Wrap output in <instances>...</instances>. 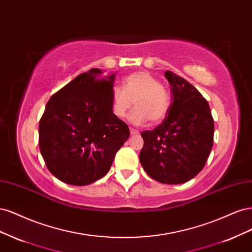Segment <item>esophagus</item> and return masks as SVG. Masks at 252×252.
<instances>
[{"label": "esophagus", "instance_id": "esophagus-1", "mask_svg": "<svg viewBox=\"0 0 252 252\" xmlns=\"http://www.w3.org/2000/svg\"><path fill=\"white\" fill-rule=\"evenodd\" d=\"M130 134L131 135L139 134V130H136V129H134V128H130Z\"/></svg>", "mask_w": 252, "mask_h": 252}]
</instances>
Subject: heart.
Segmentation results:
<instances>
[{
	"label": "heart",
	"mask_w": 252,
	"mask_h": 252,
	"mask_svg": "<svg viewBox=\"0 0 252 252\" xmlns=\"http://www.w3.org/2000/svg\"><path fill=\"white\" fill-rule=\"evenodd\" d=\"M134 104L136 108L130 116L133 124H144L149 119L158 123L169 111L170 96L155 75L136 71L124 79L123 88L114 87L111 91V108L117 118H124Z\"/></svg>",
	"instance_id": "1"
}]
</instances>
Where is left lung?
Returning a JSON list of instances; mask_svg holds the SVG:
<instances>
[{
  "mask_svg": "<svg viewBox=\"0 0 252 252\" xmlns=\"http://www.w3.org/2000/svg\"><path fill=\"white\" fill-rule=\"evenodd\" d=\"M172 102L164 121L141 133L140 162L150 178L163 184L193 179L206 164L213 145L215 122L208 102L188 81L167 70Z\"/></svg>",
  "mask_w": 252,
  "mask_h": 252,
  "instance_id": "left-lung-1",
  "label": "left lung"
}]
</instances>
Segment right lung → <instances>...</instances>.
Listing matches in <instances>:
<instances>
[{
  "instance_id": "right-lung-1",
  "label": "right lung",
  "mask_w": 252,
  "mask_h": 252,
  "mask_svg": "<svg viewBox=\"0 0 252 252\" xmlns=\"http://www.w3.org/2000/svg\"><path fill=\"white\" fill-rule=\"evenodd\" d=\"M102 73L93 68L78 75L50 97L40 120L41 155L66 184L85 186L103 178L130 134L111 108L116 73Z\"/></svg>"
}]
</instances>
